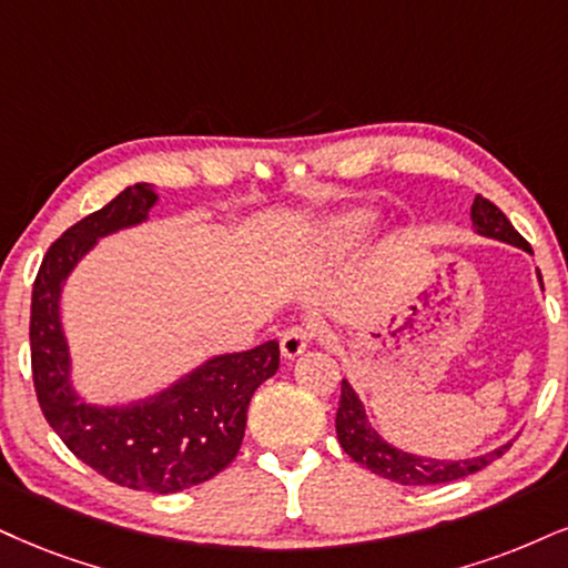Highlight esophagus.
Listing matches in <instances>:
<instances>
[{
	"label": "esophagus",
	"mask_w": 568,
	"mask_h": 568,
	"mask_svg": "<svg viewBox=\"0 0 568 568\" xmlns=\"http://www.w3.org/2000/svg\"><path fill=\"white\" fill-rule=\"evenodd\" d=\"M318 328L316 324H300V326H292L286 328L282 334V355L286 361L297 358V355L305 353V347L311 345V339L316 337Z\"/></svg>",
	"instance_id": "esophagus-1"
}]
</instances>
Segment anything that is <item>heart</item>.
I'll use <instances>...</instances> for the list:
<instances>
[{
  "mask_svg": "<svg viewBox=\"0 0 568 568\" xmlns=\"http://www.w3.org/2000/svg\"><path fill=\"white\" fill-rule=\"evenodd\" d=\"M374 229L376 215L371 213V210H349V213H342L337 219L324 223L321 240H324L328 247H349V244H358L361 240H366Z\"/></svg>",
  "mask_w": 568,
  "mask_h": 568,
  "instance_id": "heart-1",
  "label": "heart"
}]
</instances>
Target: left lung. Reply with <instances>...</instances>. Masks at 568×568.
<instances>
[{"label": "left lung", "instance_id": "obj_1", "mask_svg": "<svg viewBox=\"0 0 568 568\" xmlns=\"http://www.w3.org/2000/svg\"><path fill=\"white\" fill-rule=\"evenodd\" d=\"M471 223L474 231L487 240L514 244L524 252L531 247L527 240L510 226V221L503 215L500 207H495L493 202L485 197H474L471 205ZM537 282L542 286V276L537 271ZM337 439L349 458L355 464L366 466L368 471L379 474L384 479L397 481V485H445V481L464 479L468 474L481 471V468L498 460L503 453L508 450L510 443L495 447V450L474 455V458H460V460H447V458H429V455L408 453L403 447H395L382 437L368 422L366 405H363L361 395L353 389V384L342 379V397L337 408Z\"/></svg>", "mask_w": 568, "mask_h": 568}]
</instances>
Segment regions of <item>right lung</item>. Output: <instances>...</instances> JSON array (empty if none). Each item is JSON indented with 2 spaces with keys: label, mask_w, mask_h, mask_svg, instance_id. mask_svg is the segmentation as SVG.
<instances>
[{
  "label": "right lung",
  "mask_w": 568,
  "mask_h": 568,
  "mask_svg": "<svg viewBox=\"0 0 568 568\" xmlns=\"http://www.w3.org/2000/svg\"><path fill=\"white\" fill-rule=\"evenodd\" d=\"M160 194L139 181L70 226L33 282L31 368L44 418L83 464L121 487L171 495L202 485L240 453L255 389L278 368V342L213 355L168 387L129 403H89L73 384L62 290L104 236L150 221Z\"/></svg>",
  "instance_id": "right-lung-1"
}]
</instances>
